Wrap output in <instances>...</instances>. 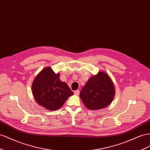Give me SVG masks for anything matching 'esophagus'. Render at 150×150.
<instances>
[{
  "label": "esophagus",
  "instance_id": "34e87169",
  "mask_svg": "<svg viewBox=\"0 0 150 150\" xmlns=\"http://www.w3.org/2000/svg\"><path fill=\"white\" fill-rule=\"evenodd\" d=\"M74 93L75 94V95H79L80 91H79V90H76V91H75Z\"/></svg>",
  "mask_w": 150,
  "mask_h": 150
}]
</instances>
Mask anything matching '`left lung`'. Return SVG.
Listing matches in <instances>:
<instances>
[{
	"label": "left lung",
	"instance_id": "8db88e82",
	"mask_svg": "<svg viewBox=\"0 0 150 150\" xmlns=\"http://www.w3.org/2000/svg\"><path fill=\"white\" fill-rule=\"evenodd\" d=\"M115 94L114 83L109 76L99 71L90 78L81 90L80 97L90 110L105 108L112 102Z\"/></svg>",
	"mask_w": 150,
	"mask_h": 150
}]
</instances>
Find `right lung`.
<instances>
[{
    "label": "right lung",
    "mask_w": 150,
    "mask_h": 150,
    "mask_svg": "<svg viewBox=\"0 0 150 150\" xmlns=\"http://www.w3.org/2000/svg\"><path fill=\"white\" fill-rule=\"evenodd\" d=\"M32 92L38 103L51 110L60 108L74 94L68 85L59 79V74H55L50 67L44 68L37 75Z\"/></svg>",
    "instance_id": "obj_1"
}]
</instances>
